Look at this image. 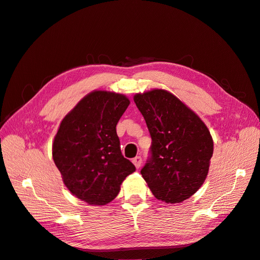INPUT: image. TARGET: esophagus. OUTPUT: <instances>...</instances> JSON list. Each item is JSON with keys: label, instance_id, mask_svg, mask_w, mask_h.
<instances>
[{"label": "esophagus", "instance_id": "obj_1", "mask_svg": "<svg viewBox=\"0 0 260 260\" xmlns=\"http://www.w3.org/2000/svg\"><path fill=\"white\" fill-rule=\"evenodd\" d=\"M132 162L136 166V168H140L141 164H142V158H141L140 156H137V157H135V158L132 159Z\"/></svg>", "mask_w": 260, "mask_h": 260}]
</instances>
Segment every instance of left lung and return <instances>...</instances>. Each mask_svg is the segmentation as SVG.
Returning <instances> with one entry per match:
<instances>
[{"instance_id": "obj_1", "label": "left lung", "mask_w": 260, "mask_h": 260, "mask_svg": "<svg viewBox=\"0 0 260 260\" xmlns=\"http://www.w3.org/2000/svg\"><path fill=\"white\" fill-rule=\"evenodd\" d=\"M135 103L152 138V157L141 175L157 200L181 203L196 193L208 175L214 141L206 124L174 94L153 89Z\"/></svg>"}]
</instances>
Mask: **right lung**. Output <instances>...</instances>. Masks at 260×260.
Instances as JSON below:
<instances>
[{"mask_svg": "<svg viewBox=\"0 0 260 260\" xmlns=\"http://www.w3.org/2000/svg\"><path fill=\"white\" fill-rule=\"evenodd\" d=\"M120 93L95 90L78 102L59 124L53 160L73 195L89 205H106L136 167L124 158L116 125L129 106Z\"/></svg>", "mask_w": 260, "mask_h": 260, "instance_id": "add662e5", "label": "right lung"}]
</instances>
